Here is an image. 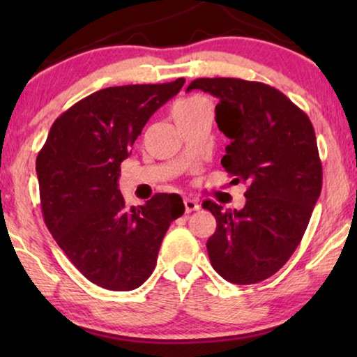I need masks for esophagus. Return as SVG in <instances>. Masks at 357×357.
Segmentation results:
<instances>
[{"mask_svg": "<svg viewBox=\"0 0 357 357\" xmlns=\"http://www.w3.org/2000/svg\"><path fill=\"white\" fill-rule=\"evenodd\" d=\"M183 204H185V211H187V213H192V211H197V209H199L198 199H195V198L185 197L183 198Z\"/></svg>", "mask_w": 357, "mask_h": 357, "instance_id": "obj_1", "label": "esophagus"}]
</instances>
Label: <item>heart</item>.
Returning a JSON list of instances; mask_svg holds the SVG:
<instances>
[{
    "label": "heart",
    "instance_id": "obj_1",
    "mask_svg": "<svg viewBox=\"0 0 357 357\" xmlns=\"http://www.w3.org/2000/svg\"><path fill=\"white\" fill-rule=\"evenodd\" d=\"M204 99H202V97H188V99H183L180 100L178 104H175L174 110H182V109H190V107L197 105L199 104V102H203Z\"/></svg>",
    "mask_w": 357,
    "mask_h": 357
}]
</instances>
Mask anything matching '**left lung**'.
I'll use <instances>...</instances> for the list:
<instances>
[{
	"mask_svg": "<svg viewBox=\"0 0 357 357\" xmlns=\"http://www.w3.org/2000/svg\"><path fill=\"white\" fill-rule=\"evenodd\" d=\"M218 97L216 123L229 138L222 167L247 185L245 206L222 209L206 248L214 270L234 284H255L280 271L309 226L321 192L314 126L281 91L237 77H199L187 91Z\"/></svg>",
	"mask_w": 357,
	"mask_h": 357,
	"instance_id": "1",
	"label": "left lung"
}]
</instances>
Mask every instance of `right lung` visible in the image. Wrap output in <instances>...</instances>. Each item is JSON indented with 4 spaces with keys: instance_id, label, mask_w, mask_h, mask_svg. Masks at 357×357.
<instances>
[{
    "instance_id": "add662e5",
    "label": "right lung",
    "mask_w": 357,
    "mask_h": 357,
    "mask_svg": "<svg viewBox=\"0 0 357 357\" xmlns=\"http://www.w3.org/2000/svg\"><path fill=\"white\" fill-rule=\"evenodd\" d=\"M164 84L105 87L53 121L37 155L40 206L48 231L70 261L110 291L139 287L153 273L170 222L185 211L175 193L126 208L120 165L146 121L182 89Z\"/></svg>"
}]
</instances>
